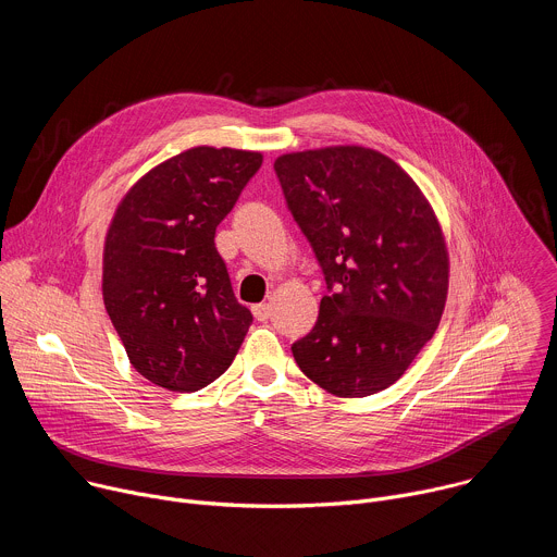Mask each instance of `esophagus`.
I'll return each instance as SVG.
<instances>
[{
	"instance_id": "34e87169",
	"label": "esophagus",
	"mask_w": 557,
	"mask_h": 557,
	"mask_svg": "<svg viewBox=\"0 0 557 557\" xmlns=\"http://www.w3.org/2000/svg\"><path fill=\"white\" fill-rule=\"evenodd\" d=\"M251 310H253L258 322H267L269 317H271V306L269 304H256Z\"/></svg>"
}]
</instances>
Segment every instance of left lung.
<instances>
[{
	"mask_svg": "<svg viewBox=\"0 0 557 557\" xmlns=\"http://www.w3.org/2000/svg\"><path fill=\"white\" fill-rule=\"evenodd\" d=\"M275 172L331 290L293 357L335 396L376 394L438 329L449 286L443 226L410 174L363 145L282 153Z\"/></svg>",
	"mask_w": 557,
	"mask_h": 557,
	"instance_id": "obj_1",
	"label": "left lung"
}]
</instances>
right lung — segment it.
<instances>
[{
  "label": "right lung",
  "instance_id": "obj_1",
  "mask_svg": "<svg viewBox=\"0 0 557 557\" xmlns=\"http://www.w3.org/2000/svg\"><path fill=\"white\" fill-rule=\"evenodd\" d=\"M262 153L189 147L140 176L121 198L103 245V301L138 374L196 392L235 359L253 322L215 249Z\"/></svg>",
  "mask_w": 557,
  "mask_h": 557
}]
</instances>
